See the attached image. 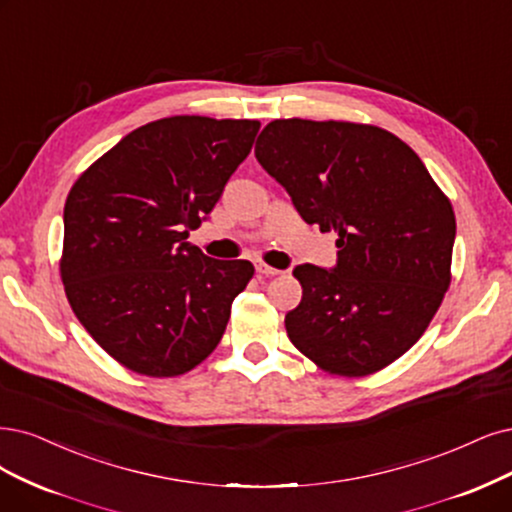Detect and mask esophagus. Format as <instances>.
<instances>
[{
    "instance_id": "esophagus-1",
    "label": "esophagus",
    "mask_w": 512,
    "mask_h": 512,
    "mask_svg": "<svg viewBox=\"0 0 512 512\" xmlns=\"http://www.w3.org/2000/svg\"><path fill=\"white\" fill-rule=\"evenodd\" d=\"M255 270H257L261 276H276V274H280V270L270 268V266H266V263H257Z\"/></svg>"
}]
</instances>
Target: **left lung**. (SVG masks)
I'll return each mask as SVG.
<instances>
[{
	"label": "left lung",
	"instance_id": "1",
	"mask_svg": "<svg viewBox=\"0 0 512 512\" xmlns=\"http://www.w3.org/2000/svg\"><path fill=\"white\" fill-rule=\"evenodd\" d=\"M255 158L301 219L337 234L333 268L293 270L304 289L285 316L293 346L329 373L384 369L422 337L449 287V200L418 154L377 126L274 120Z\"/></svg>",
	"mask_w": 512,
	"mask_h": 512
}]
</instances>
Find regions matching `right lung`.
I'll list each match as a JSON object with an SVG mask.
<instances>
[{"instance_id": "obj_1", "label": "right lung", "mask_w": 512, "mask_h": 512, "mask_svg": "<svg viewBox=\"0 0 512 512\" xmlns=\"http://www.w3.org/2000/svg\"><path fill=\"white\" fill-rule=\"evenodd\" d=\"M259 126L202 116L149 122L71 187L65 293L94 342L130 371L181 375L221 342L253 263L206 257L187 236L251 154Z\"/></svg>"}]
</instances>
